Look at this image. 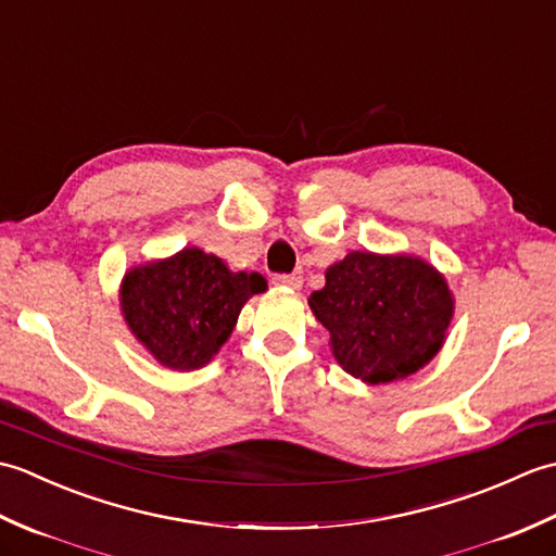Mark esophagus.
<instances>
[{
    "instance_id": "obj_1",
    "label": "esophagus",
    "mask_w": 556,
    "mask_h": 556,
    "mask_svg": "<svg viewBox=\"0 0 556 556\" xmlns=\"http://www.w3.org/2000/svg\"><path fill=\"white\" fill-rule=\"evenodd\" d=\"M271 281H275L277 287L291 289V291H299L303 287V277H299V275H275L271 277Z\"/></svg>"
}]
</instances>
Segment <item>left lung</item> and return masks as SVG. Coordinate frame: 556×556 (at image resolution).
I'll return each mask as SVG.
<instances>
[{
  "mask_svg": "<svg viewBox=\"0 0 556 556\" xmlns=\"http://www.w3.org/2000/svg\"><path fill=\"white\" fill-rule=\"evenodd\" d=\"M329 349L365 384L404 380L444 346L454 293L428 260L408 253L353 251L325 271L308 299Z\"/></svg>",
  "mask_w": 556,
  "mask_h": 556,
  "instance_id": "8db88e82",
  "label": "left lung"
}]
</instances>
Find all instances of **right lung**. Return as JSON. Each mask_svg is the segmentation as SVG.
Instances as JSON below:
<instances>
[{"mask_svg":"<svg viewBox=\"0 0 556 556\" xmlns=\"http://www.w3.org/2000/svg\"><path fill=\"white\" fill-rule=\"evenodd\" d=\"M263 291V275L231 271L222 257L188 245L128 269L119 305L131 334L152 358L169 370L191 372L217 356L245 301Z\"/></svg>","mask_w":556,"mask_h":556,"instance_id":"right-lung-1","label":"right lung"}]
</instances>
